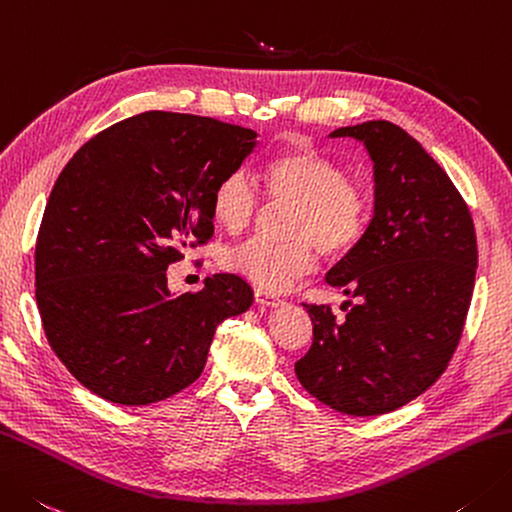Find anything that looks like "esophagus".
<instances>
[{"label":"esophagus","instance_id":"obj_1","mask_svg":"<svg viewBox=\"0 0 512 512\" xmlns=\"http://www.w3.org/2000/svg\"><path fill=\"white\" fill-rule=\"evenodd\" d=\"M255 302H257V304H264V306H279V304L284 302V299L273 295V293H270V290L257 288V290H255Z\"/></svg>","mask_w":512,"mask_h":512}]
</instances>
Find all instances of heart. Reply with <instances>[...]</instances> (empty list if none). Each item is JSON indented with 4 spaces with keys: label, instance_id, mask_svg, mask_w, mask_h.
<instances>
[{
    "label": "heart",
    "instance_id": "heart-1",
    "mask_svg": "<svg viewBox=\"0 0 512 512\" xmlns=\"http://www.w3.org/2000/svg\"><path fill=\"white\" fill-rule=\"evenodd\" d=\"M262 182L270 204L290 206L284 242L246 239L228 248L222 266L264 290H286L317 264L315 248L328 259L348 255L362 242L373 195L337 159L315 148H288L270 157ZM210 213L228 233H239L262 213V197L246 170H230L213 188Z\"/></svg>",
    "mask_w": 512,
    "mask_h": 512
}]
</instances>
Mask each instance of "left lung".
Instances as JSON below:
<instances>
[{"label":"left lung","mask_w":512,"mask_h":512,"mask_svg":"<svg viewBox=\"0 0 512 512\" xmlns=\"http://www.w3.org/2000/svg\"><path fill=\"white\" fill-rule=\"evenodd\" d=\"M330 137L366 144L375 215L326 275L350 297L344 322L330 306L304 302L313 344L295 373L339 413L382 415L422 395L453 359L475 286V224L444 168L393 122L373 119Z\"/></svg>","instance_id":"8db88e82"}]
</instances>
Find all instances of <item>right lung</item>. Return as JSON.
Segmentation results:
<instances>
[{
  "label": "right lung",
  "instance_id": "add662e5",
  "mask_svg": "<svg viewBox=\"0 0 512 512\" xmlns=\"http://www.w3.org/2000/svg\"><path fill=\"white\" fill-rule=\"evenodd\" d=\"M250 128L166 110L108 126L70 157L35 244L50 348L79 384L122 406L202 375L217 326L253 304L239 275L170 297L166 270L213 237L210 195L257 146Z\"/></svg>",
  "mask_w": 512,
  "mask_h": 512
}]
</instances>
